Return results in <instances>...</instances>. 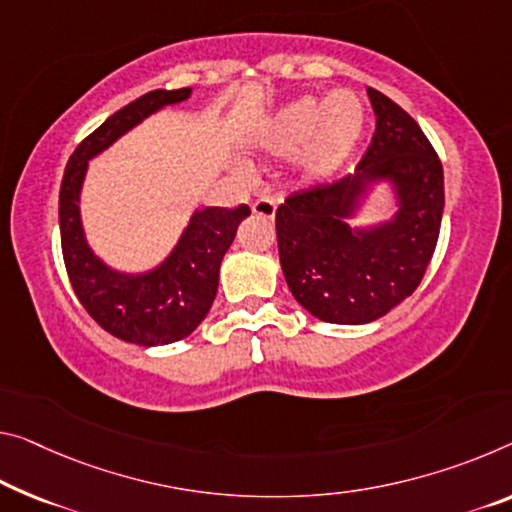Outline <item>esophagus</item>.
I'll return each instance as SVG.
<instances>
[{
  "mask_svg": "<svg viewBox=\"0 0 512 512\" xmlns=\"http://www.w3.org/2000/svg\"><path fill=\"white\" fill-rule=\"evenodd\" d=\"M251 210H254V215L258 217L274 219V215H277V203H274L270 196H261V199L251 203Z\"/></svg>",
  "mask_w": 512,
  "mask_h": 512,
  "instance_id": "obj_1",
  "label": "esophagus"
}]
</instances>
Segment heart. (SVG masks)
<instances>
[{
  "mask_svg": "<svg viewBox=\"0 0 512 512\" xmlns=\"http://www.w3.org/2000/svg\"><path fill=\"white\" fill-rule=\"evenodd\" d=\"M366 105L352 91L302 96L277 109L258 130V146L277 157L300 155V171L311 180L338 174L366 135Z\"/></svg>",
  "mask_w": 512,
  "mask_h": 512,
  "instance_id": "heart-1",
  "label": "heart"
}]
</instances>
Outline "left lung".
<instances>
[{
    "mask_svg": "<svg viewBox=\"0 0 512 512\" xmlns=\"http://www.w3.org/2000/svg\"><path fill=\"white\" fill-rule=\"evenodd\" d=\"M375 137L355 174L288 196L277 210L279 261L290 293L332 325H366L410 297L437 247L444 212L442 162L410 114L368 89ZM384 184L394 215L350 227Z\"/></svg>",
    "mask_w": 512,
    "mask_h": 512,
    "instance_id": "8db88e82",
    "label": "left lung"
}]
</instances>
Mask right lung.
<instances>
[{
  "mask_svg": "<svg viewBox=\"0 0 512 512\" xmlns=\"http://www.w3.org/2000/svg\"><path fill=\"white\" fill-rule=\"evenodd\" d=\"M190 96L192 89H157L132 100L75 148L61 180V251L77 300L105 332L144 348L176 343L208 316L217 295L219 265L251 210L245 203L233 210L217 206L194 210L162 263L144 272H121L102 261L86 242L80 212L82 187L89 160L151 114Z\"/></svg>",
  "mask_w": 512,
  "mask_h": 512,
  "instance_id": "right-lung-1",
  "label": "right lung"
}]
</instances>
